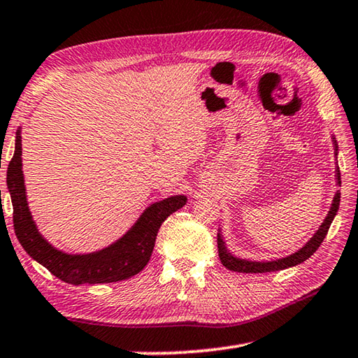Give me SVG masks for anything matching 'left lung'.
<instances>
[{
	"instance_id": "obj_1",
	"label": "left lung",
	"mask_w": 358,
	"mask_h": 358,
	"mask_svg": "<svg viewBox=\"0 0 358 358\" xmlns=\"http://www.w3.org/2000/svg\"><path fill=\"white\" fill-rule=\"evenodd\" d=\"M334 144H335V155H336L338 145H336L335 138H334ZM336 183L341 186L340 169H338V167H336ZM340 196H341L340 191H336L334 201H332V206H330V211L326 216V219H324V222L321 224L320 230L315 233L313 238H311L310 241L305 244L301 250L292 253V255L280 258V259H274V262H249V259L236 258V257H233L229 250H227L222 235L217 233V250H219L220 262H222V264L225 266L227 269L235 271V272H244V274H262V272L282 271V269L291 268V266L303 263L305 259H308L311 255H313V253L317 250V247H320L321 243L324 241V238H326L327 231L330 229V224H332L334 217L336 216L338 206H340Z\"/></svg>"
}]
</instances>
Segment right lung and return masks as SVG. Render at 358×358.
Instances as JSON below:
<instances>
[{
	"instance_id": "1",
	"label": "right lung",
	"mask_w": 358,
	"mask_h": 358,
	"mask_svg": "<svg viewBox=\"0 0 358 358\" xmlns=\"http://www.w3.org/2000/svg\"><path fill=\"white\" fill-rule=\"evenodd\" d=\"M8 187L14 206L15 236L31 258L59 280L70 285L111 283L127 280L145 268L152 257L161 224L186 205L185 196H173L147 208L125 235L106 249L86 255H70L55 249L38 233L26 201L22 171V136L17 129L15 152L8 167Z\"/></svg>"
}]
</instances>
